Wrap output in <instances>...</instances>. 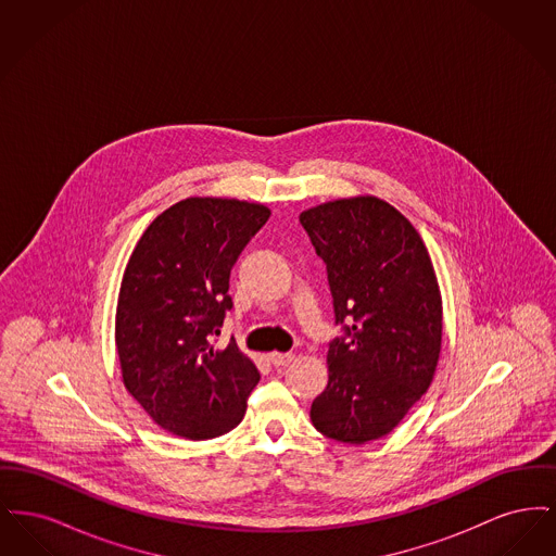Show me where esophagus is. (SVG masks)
<instances>
[{"label":"esophagus","instance_id":"esophagus-1","mask_svg":"<svg viewBox=\"0 0 556 556\" xmlns=\"http://www.w3.org/2000/svg\"><path fill=\"white\" fill-rule=\"evenodd\" d=\"M293 358H295V356H293L291 352H286V354H283V352H270V354H268V361H270L275 367H288V365L293 363Z\"/></svg>","mask_w":556,"mask_h":556}]
</instances>
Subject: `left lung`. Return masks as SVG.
Here are the masks:
<instances>
[{"mask_svg":"<svg viewBox=\"0 0 556 556\" xmlns=\"http://www.w3.org/2000/svg\"><path fill=\"white\" fill-rule=\"evenodd\" d=\"M327 266L336 323L329 381L311 406L318 431L344 444L388 435L429 390L442 350V295L429 252L404 214L375 195L300 214Z\"/></svg>","mask_w":556,"mask_h":556,"instance_id":"left-lung-1","label":"left lung"}]
</instances>
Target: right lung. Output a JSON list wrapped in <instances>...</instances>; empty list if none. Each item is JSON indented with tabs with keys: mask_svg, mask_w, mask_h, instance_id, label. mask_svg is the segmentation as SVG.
I'll use <instances>...</instances> for the list:
<instances>
[{
	"mask_svg": "<svg viewBox=\"0 0 556 556\" xmlns=\"http://www.w3.org/2000/svg\"><path fill=\"white\" fill-rule=\"evenodd\" d=\"M270 216L263 204L187 198L137 241L116 304L123 383L162 429L187 440L231 431L261 379L236 340L214 344L233 302L231 268Z\"/></svg>",
	"mask_w": 556,
	"mask_h": 556,
	"instance_id": "1",
	"label": "right lung"
}]
</instances>
